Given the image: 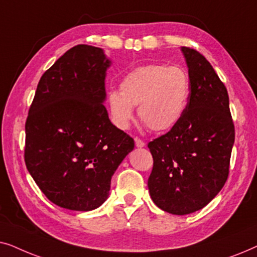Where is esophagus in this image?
Here are the masks:
<instances>
[{
  "instance_id": "obj_1",
  "label": "esophagus",
  "mask_w": 257,
  "mask_h": 257,
  "mask_svg": "<svg viewBox=\"0 0 257 257\" xmlns=\"http://www.w3.org/2000/svg\"><path fill=\"white\" fill-rule=\"evenodd\" d=\"M135 142H136V146H137V147H144V146H145V143H144L142 139L136 138Z\"/></svg>"
}]
</instances>
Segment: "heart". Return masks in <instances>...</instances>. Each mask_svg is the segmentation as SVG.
I'll list each match as a JSON object with an SVG mask.
<instances>
[{"mask_svg":"<svg viewBox=\"0 0 257 257\" xmlns=\"http://www.w3.org/2000/svg\"><path fill=\"white\" fill-rule=\"evenodd\" d=\"M191 94L188 72L178 65L139 66L124 77L120 90L112 91L107 105L112 121L126 128L133 119V107L152 131H168L180 121Z\"/></svg>","mask_w":257,"mask_h":257,"instance_id":"1","label":"heart"}]
</instances>
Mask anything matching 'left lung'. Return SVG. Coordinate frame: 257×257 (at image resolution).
<instances>
[{
	"mask_svg": "<svg viewBox=\"0 0 257 257\" xmlns=\"http://www.w3.org/2000/svg\"><path fill=\"white\" fill-rule=\"evenodd\" d=\"M191 94L180 121L149 143L153 168L149 191L165 212L185 215L201 209L226 184L235 140L229 97L210 63L181 47Z\"/></svg>",
	"mask_w": 257,
	"mask_h": 257,
	"instance_id": "left-lung-1",
	"label": "left lung"
}]
</instances>
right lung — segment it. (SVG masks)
<instances>
[{"label":"right lung","mask_w":257,"mask_h":257,"mask_svg":"<svg viewBox=\"0 0 257 257\" xmlns=\"http://www.w3.org/2000/svg\"><path fill=\"white\" fill-rule=\"evenodd\" d=\"M110 61L100 48L76 45L38 82L26 121V166L52 203L92 210L135 140L112 124L103 105Z\"/></svg>","instance_id":"right-lung-1"}]
</instances>
